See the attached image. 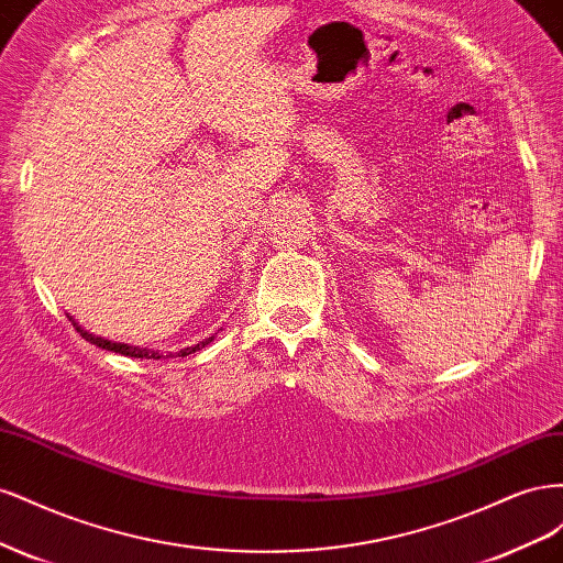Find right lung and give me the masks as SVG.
I'll return each mask as SVG.
<instances>
[{
    "label": "right lung",
    "instance_id": "obj_1",
    "mask_svg": "<svg viewBox=\"0 0 563 563\" xmlns=\"http://www.w3.org/2000/svg\"><path fill=\"white\" fill-rule=\"evenodd\" d=\"M70 321H73V327L79 331V335L81 338H87L89 343H93L96 347H103V350H110V352H117V354H124V356H135V360H162L164 354H159V352H152V350H143V347H131V345H124V343H112V340H106V338H98V335H91V333H87L84 331L79 323L70 317ZM213 340V335L211 338H207V340H201V343H197L195 347H185V350H180L178 352V356H187V354H192V352H197V350H201L203 345H209ZM166 356H174V354H166Z\"/></svg>",
    "mask_w": 563,
    "mask_h": 563
}]
</instances>
